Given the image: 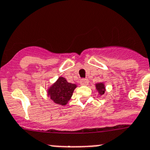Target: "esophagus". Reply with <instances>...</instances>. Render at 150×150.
I'll use <instances>...</instances> for the list:
<instances>
[{
	"label": "esophagus",
	"instance_id": "34e87169",
	"mask_svg": "<svg viewBox=\"0 0 150 150\" xmlns=\"http://www.w3.org/2000/svg\"><path fill=\"white\" fill-rule=\"evenodd\" d=\"M88 83H89V81H88V79H81V81H80V84H81V85H83V86L88 85Z\"/></svg>",
	"mask_w": 150,
	"mask_h": 150
}]
</instances>
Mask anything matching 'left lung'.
<instances>
[{
  "mask_svg": "<svg viewBox=\"0 0 150 150\" xmlns=\"http://www.w3.org/2000/svg\"><path fill=\"white\" fill-rule=\"evenodd\" d=\"M95 86H96V89H97V91H98L99 94H100V96L103 95L104 93H105V91H106V87H105V84H104L103 82H100V83H97V84H95Z\"/></svg>",
  "mask_w": 150,
  "mask_h": 150,
  "instance_id": "left-lung-1",
  "label": "left lung"
}]
</instances>
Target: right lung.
Returning a JSON list of instances; mask_svg holds the SVG:
<instances>
[{
    "instance_id": "right-lung-1",
    "label": "right lung",
    "mask_w": 150,
    "mask_h": 150,
    "mask_svg": "<svg viewBox=\"0 0 150 150\" xmlns=\"http://www.w3.org/2000/svg\"><path fill=\"white\" fill-rule=\"evenodd\" d=\"M76 88L75 84L69 83L65 78L59 77L47 89V96L55 103L65 106L70 100Z\"/></svg>"
}]
</instances>
